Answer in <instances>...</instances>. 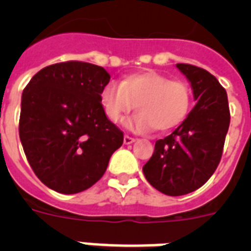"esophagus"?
I'll return each instance as SVG.
<instances>
[{"instance_id":"obj_1","label":"esophagus","mask_w":251,"mask_h":251,"mask_svg":"<svg viewBox=\"0 0 251 251\" xmlns=\"http://www.w3.org/2000/svg\"><path fill=\"white\" fill-rule=\"evenodd\" d=\"M134 142H135V139H134L133 137H129V135H125V137H124V143H125V145H131Z\"/></svg>"}]
</instances>
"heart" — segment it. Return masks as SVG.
Listing matches in <instances>:
<instances>
[{"instance_id":"obj_1","label":"heart","mask_w":251,"mask_h":251,"mask_svg":"<svg viewBox=\"0 0 251 251\" xmlns=\"http://www.w3.org/2000/svg\"><path fill=\"white\" fill-rule=\"evenodd\" d=\"M106 118L113 124L124 120L137 106L139 113L126 125L139 133L157 129L161 133L181 125L191 106V90L182 80H172L155 70L126 76L121 84L108 83L100 94Z\"/></svg>"}]
</instances>
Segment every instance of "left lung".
<instances>
[{"label": "left lung", "instance_id": "1", "mask_svg": "<svg viewBox=\"0 0 251 251\" xmlns=\"http://www.w3.org/2000/svg\"><path fill=\"white\" fill-rule=\"evenodd\" d=\"M176 66L190 82L197 104L171 135L156 141L143 167L146 179L171 197L197 190L214 175L230 122L226 91L219 80L194 65Z\"/></svg>", "mask_w": 251, "mask_h": 251}]
</instances>
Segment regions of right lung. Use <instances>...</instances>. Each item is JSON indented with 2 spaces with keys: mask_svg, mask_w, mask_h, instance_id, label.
I'll list each match as a JSON object with an SVG mask.
<instances>
[{
  "mask_svg": "<svg viewBox=\"0 0 251 251\" xmlns=\"http://www.w3.org/2000/svg\"><path fill=\"white\" fill-rule=\"evenodd\" d=\"M110 75L98 65L68 61L41 69L22 94L19 137L45 186L75 194L105 173L124 133L100 102Z\"/></svg>",
  "mask_w": 251,
  "mask_h": 251,
  "instance_id": "obj_1",
  "label": "right lung"
}]
</instances>
